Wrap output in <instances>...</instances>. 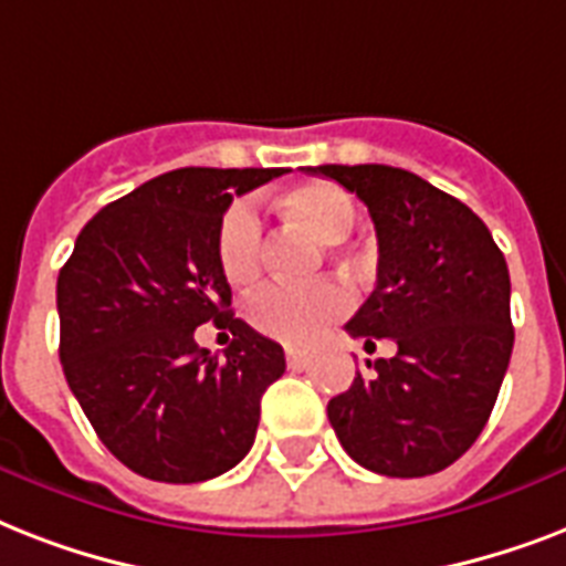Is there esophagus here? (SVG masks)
<instances>
[{"instance_id":"esophagus-1","label":"esophagus","mask_w":566,"mask_h":566,"mask_svg":"<svg viewBox=\"0 0 566 566\" xmlns=\"http://www.w3.org/2000/svg\"><path fill=\"white\" fill-rule=\"evenodd\" d=\"M284 358H287L291 367H302L305 358H308V349L305 346H284Z\"/></svg>"}]
</instances>
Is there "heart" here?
Returning <instances> with one entry per match:
<instances>
[{
    "label": "heart",
    "instance_id": "heart-1",
    "mask_svg": "<svg viewBox=\"0 0 566 566\" xmlns=\"http://www.w3.org/2000/svg\"><path fill=\"white\" fill-rule=\"evenodd\" d=\"M293 222H300L323 243H340L353 234L358 208L353 196L332 181H308L279 196ZM264 258V222L255 205L240 199L222 213L217 231V261L231 284L252 282ZM349 308V293L337 282L317 284H261L243 302L249 326L282 344H305L319 328Z\"/></svg>",
    "mask_w": 566,
    "mask_h": 566
}]
</instances>
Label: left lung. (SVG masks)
Listing matches in <instances>:
<instances>
[{
  "label": "left lung",
  "instance_id": "8db88e82",
  "mask_svg": "<svg viewBox=\"0 0 566 566\" xmlns=\"http://www.w3.org/2000/svg\"><path fill=\"white\" fill-rule=\"evenodd\" d=\"M367 205L378 238L376 291L346 323L390 358L367 361L328 422L353 461L390 479L447 470L482 434L514 349L509 264L455 196L385 164H323Z\"/></svg>",
  "mask_w": 566,
  "mask_h": 566
}]
</instances>
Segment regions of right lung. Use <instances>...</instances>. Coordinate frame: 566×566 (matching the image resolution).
Listing matches in <instances>:
<instances>
[{"label": "right lung", "instance_id": "right-lung-1", "mask_svg": "<svg viewBox=\"0 0 566 566\" xmlns=\"http://www.w3.org/2000/svg\"><path fill=\"white\" fill-rule=\"evenodd\" d=\"M275 176L164 172L105 205L57 273L66 385L111 455L144 479L205 482L255 443L284 353L229 311L217 231L234 196ZM211 318L235 335L222 363L192 340Z\"/></svg>", "mask_w": 566, "mask_h": 566}]
</instances>
